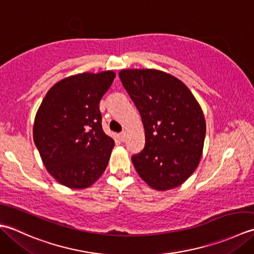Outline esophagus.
<instances>
[{
	"label": "esophagus",
	"instance_id": "34e87169",
	"mask_svg": "<svg viewBox=\"0 0 254 254\" xmlns=\"http://www.w3.org/2000/svg\"><path fill=\"white\" fill-rule=\"evenodd\" d=\"M126 137H127V132L126 131H123L120 133V139L122 141H125L126 140Z\"/></svg>",
	"mask_w": 254,
	"mask_h": 254
}]
</instances>
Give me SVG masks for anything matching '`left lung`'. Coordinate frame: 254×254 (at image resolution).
<instances>
[{
  "label": "left lung",
  "instance_id": "obj_1",
  "mask_svg": "<svg viewBox=\"0 0 254 254\" xmlns=\"http://www.w3.org/2000/svg\"><path fill=\"white\" fill-rule=\"evenodd\" d=\"M120 79L140 113L146 144L131 160L152 189L167 190L188 180L203 151L206 123L196 98L182 81L153 69H128Z\"/></svg>",
  "mask_w": 254,
  "mask_h": 254
}]
</instances>
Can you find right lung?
<instances>
[{
  "label": "right lung",
  "mask_w": 254,
  "mask_h": 254,
  "mask_svg": "<svg viewBox=\"0 0 254 254\" xmlns=\"http://www.w3.org/2000/svg\"><path fill=\"white\" fill-rule=\"evenodd\" d=\"M115 76L104 71L65 77L36 114L34 142L48 172L66 188H89L107 167L115 142L102 128L100 101Z\"/></svg>",
  "instance_id": "add662e5"
}]
</instances>
